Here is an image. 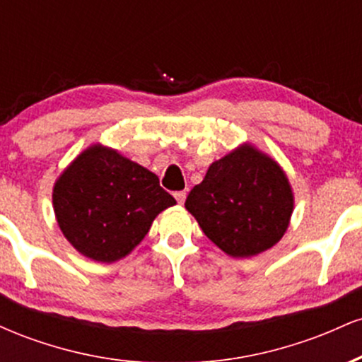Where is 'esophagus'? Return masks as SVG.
<instances>
[{
	"label": "esophagus",
	"mask_w": 362,
	"mask_h": 362,
	"mask_svg": "<svg viewBox=\"0 0 362 362\" xmlns=\"http://www.w3.org/2000/svg\"><path fill=\"white\" fill-rule=\"evenodd\" d=\"M173 195H175V199H177L178 204H184V202H185V197H187V192H185V190H178V192H175Z\"/></svg>",
	"instance_id": "1"
}]
</instances>
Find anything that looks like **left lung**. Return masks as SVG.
<instances>
[{"label": "left lung", "instance_id": "8db88e82", "mask_svg": "<svg viewBox=\"0 0 362 362\" xmlns=\"http://www.w3.org/2000/svg\"><path fill=\"white\" fill-rule=\"evenodd\" d=\"M185 207L223 252L252 257L274 247L288 230L293 192L276 161L242 146L211 165Z\"/></svg>", "mask_w": 362, "mask_h": 362}]
</instances>
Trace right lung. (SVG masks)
Masks as SVG:
<instances>
[{
	"mask_svg": "<svg viewBox=\"0 0 362 362\" xmlns=\"http://www.w3.org/2000/svg\"><path fill=\"white\" fill-rule=\"evenodd\" d=\"M52 201L68 242L98 262L126 257L153 219L175 204L155 173L102 146L86 149L64 170Z\"/></svg>",
	"mask_w": 362,
	"mask_h": 362,
	"instance_id": "add662e5",
	"label": "right lung"
}]
</instances>
